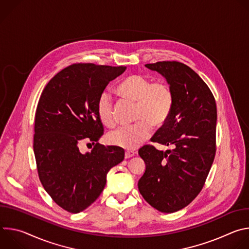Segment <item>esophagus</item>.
Instances as JSON below:
<instances>
[{
	"label": "esophagus",
	"mask_w": 249,
	"mask_h": 249,
	"mask_svg": "<svg viewBox=\"0 0 249 249\" xmlns=\"http://www.w3.org/2000/svg\"><path fill=\"white\" fill-rule=\"evenodd\" d=\"M135 152H133V151H126L125 152V159H129V158H132V157H134L135 156Z\"/></svg>",
	"instance_id": "34e87169"
}]
</instances>
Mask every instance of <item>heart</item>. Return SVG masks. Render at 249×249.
<instances>
[{"label":"heart","mask_w":249,"mask_h":249,"mask_svg":"<svg viewBox=\"0 0 249 249\" xmlns=\"http://www.w3.org/2000/svg\"><path fill=\"white\" fill-rule=\"evenodd\" d=\"M116 93L136 103L135 120L137 124L120 127L107 135L109 144L126 150H134L146 141L151 134V125L159 127L168 118L172 105L173 93L168 84L154 82L143 75H132L125 78L116 87ZM97 115L106 127L116 124L113 102L108 92H102L97 101Z\"/></svg>","instance_id":"heart-1"}]
</instances>
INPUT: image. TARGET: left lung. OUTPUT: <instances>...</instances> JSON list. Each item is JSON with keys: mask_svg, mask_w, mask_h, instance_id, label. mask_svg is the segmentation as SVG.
<instances>
[{"mask_svg": "<svg viewBox=\"0 0 249 249\" xmlns=\"http://www.w3.org/2000/svg\"><path fill=\"white\" fill-rule=\"evenodd\" d=\"M146 67L160 74L173 93L171 112L151 139L172 150L159 151L151 145L139 150L146 170L138 188L152 207L173 213L196 198L214 161L217 106L206 83L188 66L162 61Z\"/></svg>", "mask_w": 249, "mask_h": 249, "instance_id": "left-lung-1", "label": "left lung"}]
</instances>
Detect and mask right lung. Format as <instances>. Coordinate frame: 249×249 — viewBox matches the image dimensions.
<instances>
[{
    "mask_svg": "<svg viewBox=\"0 0 249 249\" xmlns=\"http://www.w3.org/2000/svg\"><path fill=\"white\" fill-rule=\"evenodd\" d=\"M126 67L74 64L44 88L35 113L33 151L39 179L54 202L80 213L101 194L106 175L124 160V150L94 143L103 135L97 101L109 82ZM89 139L94 149L82 154L78 144Z\"/></svg>",
    "mask_w": 249,
    "mask_h": 249,
    "instance_id": "right-lung-1",
    "label": "right lung"
}]
</instances>
